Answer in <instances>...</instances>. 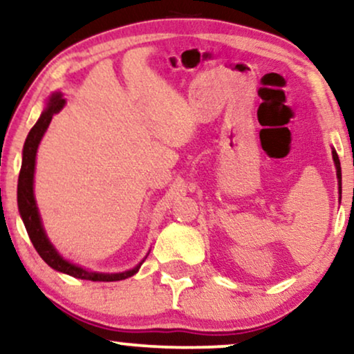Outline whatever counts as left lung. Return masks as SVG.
I'll return each mask as SVG.
<instances>
[{
    "label": "left lung",
    "instance_id": "1",
    "mask_svg": "<svg viewBox=\"0 0 354 354\" xmlns=\"http://www.w3.org/2000/svg\"><path fill=\"white\" fill-rule=\"evenodd\" d=\"M333 154V162H335V167H337V178H338V190L339 194H342V167H339V159H338V154L337 151H332Z\"/></svg>",
    "mask_w": 354,
    "mask_h": 354
}]
</instances>
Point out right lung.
I'll return each instance as SVG.
<instances>
[{"instance_id":"obj_1","label":"right lung","mask_w":354,"mask_h":354,"mask_svg":"<svg viewBox=\"0 0 354 354\" xmlns=\"http://www.w3.org/2000/svg\"><path fill=\"white\" fill-rule=\"evenodd\" d=\"M66 100L63 99V95L57 93L52 94V97L48 99L47 107L42 112L39 120L29 135L26 138L24 149H22V166L19 172V182H17V206H19V213L22 221H24V226L27 229V234H29L30 242L34 244L35 250L39 252V255L42 257L45 263L48 267H52L57 272L66 273L70 277L80 278V279H89V281H120V279H127L135 274L141 267L136 265L133 270H128V272L123 273H97V272H89V270L77 267L75 263H70V261L63 259L62 255L58 254L57 249L52 245V242L48 241L47 234L44 231L42 219H40L39 208H37L35 198H34V172H35V156H37V148H39L40 140H42L44 133L47 131V128L52 122V117L55 113H58L59 110L63 109Z\"/></svg>"}]
</instances>
